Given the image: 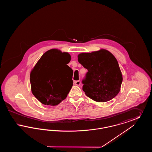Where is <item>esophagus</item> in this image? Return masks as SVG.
<instances>
[{"mask_svg":"<svg viewBox=\"0 0 152 152\" xmlns=\"http://www.w3.org/2000/svg\"><path fill=\"white\" fill-rule=\"evenodd\" d=\"M74 83L75 84V85L76 86H80V84H81V82L80 80H77V81H74Z\"/></svg>","mask_w":152,"mask_h":152,"instance_id":"34e87169","label":"esophagus"}]
</instances>
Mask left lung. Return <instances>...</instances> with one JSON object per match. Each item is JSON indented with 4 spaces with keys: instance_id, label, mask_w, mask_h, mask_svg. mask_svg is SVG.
Returning a JSON list of instances; mask_svg holds the SVG:
<instances>
[{
    "instance_id": "8db88e82",
    "label": "left lung",
    "mask_w": 152,
    "mask_h": 152,
    "mask_svg": "<svg viewBox=\"0 0 152 152\" xmlns=\"http://www.w3.org/2000/svg\"><path fill=\"white\" fill-rule=\"evenodd\" d=\"M78 61L88 69L82 80L83 90L88 97L97 102H107L120 91L122 74L115 57L108 51L101 50L82 53Z\"/></svg>"
}]
</instances>
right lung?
I'll return each mask as SVG.
<instances>
[{"label": "right lung", "instance_id": "right-lung-1", "mask_svg": "<svg viewBox=\"0 0 152 152\" xmlns=\"http://www.w3.org/2000/svg\"><path fill=\"white\" fill-rule=\"evenodd\" d=\"M71 60L68 53L52 49L47 51L30 74L32 94L44 105H56L67 97L73 86V72L66 65ZM71 79H69V76Z\"/></svg>", "mask_w": 152, "mask_h": 152}]
</instances>
